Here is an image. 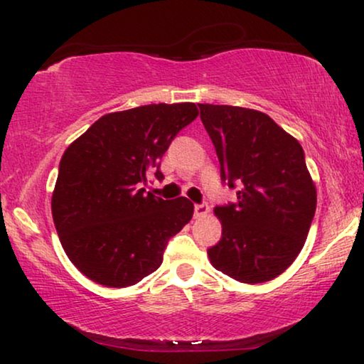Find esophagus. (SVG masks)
Segmentation results:
<instances>
[{"mask_svg":"<svg viewBox=\"0 0 364 364\" xmlns=\"http://www.w3.org/2000/svg\"><path fill=\"white\" fill-rule=\"evenodd\" d=\"M208 213V205L207 203H196L193 205V215L196 217H203Z\"/></svg>","mask_w":364,"mask_h":364,"instance_id":"34e87169","label":"esophagus"}]
</instances>
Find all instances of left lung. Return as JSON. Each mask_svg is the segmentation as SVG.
Returning a JSON list of instances; mask_svg holds the SVG:
<instances>
[{"instance_id":"obj_1","label":"left lung","mask_w":364,"mask_h":364,"mask_svg":"<svg viewBox=\"0 0 364 364\" xmlns=\"http://www.w3.org/2000/svg\"><path fill=\"white\" fill-rule=\"evenodd\" d=\"M220 162V178L238 187L237 202L217 205L222 238L207 250L233 280H273L295 262L316 210V188L300 142L270 116L237 106L198 104Z\"/></svg>"}]
</instances>
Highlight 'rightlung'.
Instances as JSON below:
<instances>
[{"label": "right lung", "mask_w": 364, "mask_h": 364, "mask_svg": "<svg viewBox=\"0 0 364 364\" xmlns=\"http://www.w3.org/2000/svg\"><path fill=\"white\" fill-rule=\"evenodd\" d=\"M197 116L193 102L111 112L66 149L51 210L64 252L82 275L124 288L161 267L193 203L186 197L164 200L142 183L149 173L162 181V156Z\"/></svg>", "instance_id": "obj_1"}]
</instances>
